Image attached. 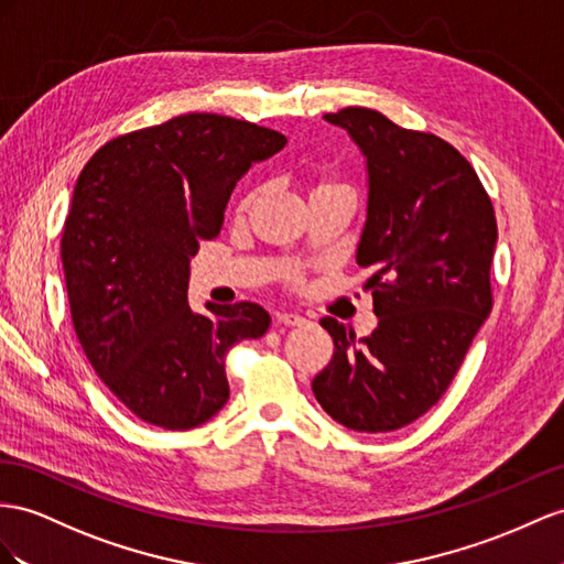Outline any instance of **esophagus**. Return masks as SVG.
Wrapping results in <instances>:
<instances>
[{
    "label": "esophagus",
    "instance_id": "1",
    "mask_svg": "<svg viewBox=\"0 0 564 564\" xmlns=\"http://www.w3.org/2000/svg\"><path fill=\"white\" fill-rule=\"evenodd\" d=\"M276 322L283 324V326H305V324H310L307 316H302L297 312H279Z\"/></svg>",
    "mask_w": 564,
    "mask_h": 564
}]
</instances>
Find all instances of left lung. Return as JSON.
<instances>
[{"mask_svg": "<svg viewBox=\"0 0 564 564\" xmlns=\"http://www.w3.org/2000/svg\"><path fill=\"white\" fill-rule=\"evenodd\" d=\"M324 119L367 159L357 264L373 271L367 288L379 326L357 343L324 316L336 352L312 391L338 424L386 433L436 405L490 314L496 214L471 164L445 140L367 107Z\"/></svg>", "mask_w": 564, "mask_h": 564, "instance_id": "obj_1", "label": "left lung"}]
</instances>
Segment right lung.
I'll return each mask as SVG.
<instances>
[{"label": "right lung", "mask_w": 564, "mask_h": 564, "mask_svg": "<svg viewBox=\"0 0 564 564\" xmlns=\"http://www.w3.org/2000/svg\"><path fill=\"white\" fill-rule=\"evenodd\" d=\"M285 142L250 121L183 113L109 140L80 171L62 236L70 319L97 377L142 422H209L228 400L226 352L269 330L254 302L193 312L187 281L236 183Z\"/></svg>", "instance_id": "1"}]
</instances>
